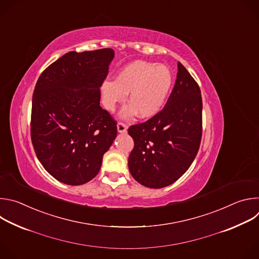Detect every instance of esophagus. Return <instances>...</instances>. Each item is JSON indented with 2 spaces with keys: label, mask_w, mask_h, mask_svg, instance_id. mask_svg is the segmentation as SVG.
I'll return each instance as SVG.
<instances>
[{
  "label": "esophagus",
  "mask_w": 259,
  "mask_h": 259,
  "mask_svg": "<svg viewBox=\"0 0 259 259\" xmlns=\"http://www.w3.org/2000/svg\"><path fill=\"white\" fill-rule=\"evenodd\" d=\"M117 127H118V132H120V133H126V132H127L128 126H127L126 124L120 122V123H118Z\"/></svg>",
  "instance_id": "1"
}]
</instances>
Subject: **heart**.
Wrapping results in <instances>:
<instances>
[{
	"label": "heart",
	"instance_id": "obj_1",
	"mask_svg": "<svg viewBox=\"0 0 259 259\" xmlns=\"http://www.w3.org/2000/svg\"><path fill=\"white\" fill-rule=\"evenodd\" d=\"M171 85L172 73L167 66L138 60L126 65L115 81H104L101 93L109 110H114L129 93L130 105L123 109L122 117L131 118L137 114L141 119H149L163 108Z\"/></svg>",
	"mask_w": 259,
	"mask_h": 259
}]
</instances>
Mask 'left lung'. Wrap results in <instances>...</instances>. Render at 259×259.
Listing matches in <instances>:
<instances>
[{"instance_id": "8db88e82", "label": "left lung", "mask_w": 259, "mask_h": 259, "mask_svg": "<svg viewBox=\"0 0 259 259\" xmlns=\"http://www.w3.org/2000/svg\"><path fill=\"white\" fill-rule=\"evenodd\" d=\"M174 88L156 116L128 129L134 147L128 159L133 178L162 189L180 178L195 160L202 137V96L197 82L180 62Z\"/></svg>"}]
</instances>
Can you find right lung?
I'll return each mask as SVG.
<instances>
[{"label":"right lung","instance_id":"right-lung-1","mask_svg":"<svg viewBox=\"0 0 259 259\" xmlns=\"http://www.w3.org/2000/svg\"><path fill=\"white\" fill-rule=\"evenodd\" d=\"M113 49L70 51L50 64L32 94L30 136L36 157L58 181L81 186L99 172L117 137V122L100 106Z\"/></svg>","mask_w":259,"mask_h":259}]
</instances>
